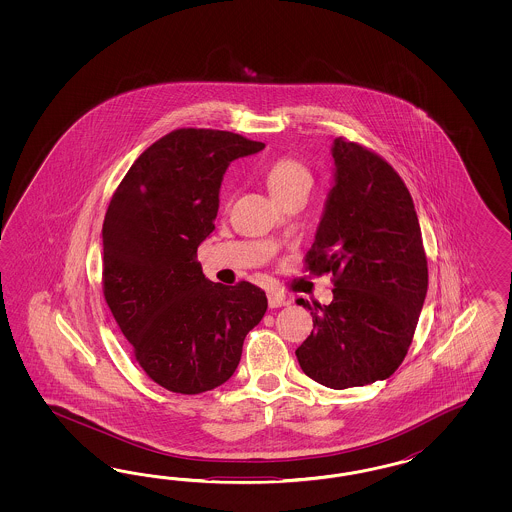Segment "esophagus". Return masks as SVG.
<instances>
[{
	"instance_id": "34e87169",
	"label": "esophagus",
	"mask_w": 512,
	"mask_h": 512,
	"mask_svg": "<svg viewBox=\"0 0 512 512\" xmlns=\"http://www.w3.org/2000/svg\"><path fill=\"white\" fill-rule=\"evenodd\" d=\"M287 304H289V300L283 295H278V293L268 295V306H270V308H283V306H287Z\"/></svg>"
}]
</instances>
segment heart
I'll return each instance as SVG.
<instances>
[{"instance_id":"heart-1","label":"heart","mask_w":512,"mask_h":512,"mask_svg":"<svg viewBox=\"0 0 512 512\" xmlns=\"http://www.w3.org/2000/svg\"><path fill=\"white\" fill-rule=\"evenodd\" d=\"M311 176L308 169L291 157H283L274 161L266 171V186L270 189L272 197L291 191L298 186H310Z\"/></svg>"}]
</instances>
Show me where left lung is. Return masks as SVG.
<instances>
[{
  "mask_svg": "<svg viewBox=\"0 0 512 512\" xmlns=\"http://www.w3.org/2000/svg\"><path fill=\"white\" fill-rule=\"evenodd\" d=\"M310 272L334 276V298L311 310L313 330L296 349L302 372L328 388L364 387L398 370L428 291L419 217L400 174L355 142L334 139Z\"/></svg>",
  "mask_w": 512,
  "mask_h": 512,
  "instance_id": "8db88e82",
  "label": "left lung"
}]
</instances>
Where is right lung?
Wrapping results in <instances>:
<instances>
[{
  "label": "right lung",
  "instance_id": "obj_1",
  "mask_svg": "<svg viewBox=\"0 0 512 512\" xmlns=\"http://www.w3.org/2000/svg\"><path fill=\"white\" fill-rule=\"evenodd\" d=\"M263 142L229 131L176 129L131 165L103 221V293L140 368L171 392L231 379L246 334L268 308L257 285L214 283L197 248L216 229L231 161Z\"/></svg>",
  "mask_w": 512,
  "mask_h": 512
}]
</instances>
